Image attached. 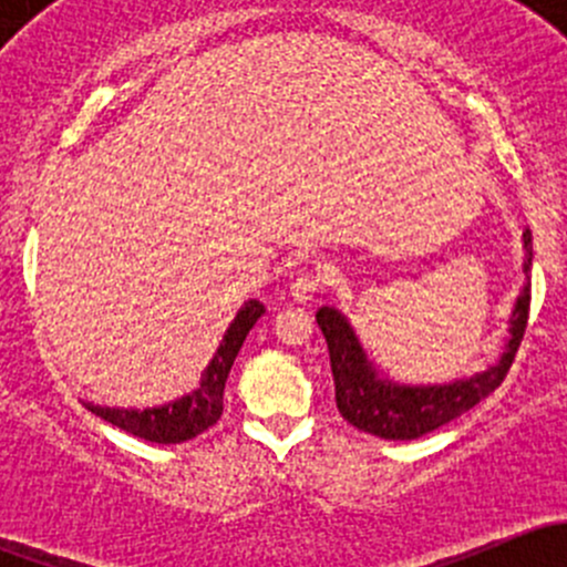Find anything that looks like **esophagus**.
I'll return each mask as SVG.
<instances>
[{
    "mask_svg": "<svg viewBox=\"0 0 567 567\" xmlns=\"http://www.w3.org/2000/svg\"><path fill=\"white\" fill-rule=\"evenodd\" d=\"M320 290H323V279L318 274H301L290 282V296H293L296 305H307V301L316 299Z\"/></svg>",
    "mask_w": 567,
    "mask_h": 567,
    "instance_id": "esophagus-1",
    "label": "esophagus"
}]
</instances>
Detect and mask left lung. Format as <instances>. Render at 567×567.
Listing matches in <instances>:
<instances>
[{
    "label": "left lung",
    "instance_id": "left-lung-1",
    "mask_svg": "<svg viewBox=\"0 0 567 567\" xmlns=\"http://www.w3.org/2000/svg\"><path fill=\"white\" fill-rule=\"evenodd\" d=\"M524 274L532 271V233H524ZM529 285H524L511 318V340H507L502 359L494 368L483 370L474 379L455 381L444 386H398L381 381L373 364L364 357L357 334L348 320L331 307H320L318 326L326 337L331 359V375H334V398L340 414L359 431L392 442H411L436 427L447 425L455 416L466 414L468 409L488 398L496 386L505 381L518 346L524 340L529 318Z\"/></svg>",
    "mask_w": 567,
    "mask_h": 567
}]
</instances>
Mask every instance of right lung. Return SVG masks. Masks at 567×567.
Returning a JSON list of instances; mask_svg holds the SVG:
<instances>
[{
	"label": "right lung",
	"instance_id": "obj_1",
	"mask_svg": "<svg viewBox=\"0 0 567 567\" xmlns=\"http://www.w3.org/2000/svg\"><path fill=\"white\" fill-rule=\"evenodd\" d=\"M262 316L260 301H247L238 312L236 320L227 329L225 340H221L219 351L210 359L208 370L203 373V381L192 394L175 400V403L162 405V409H145V411H128V409H106V405H93L87 403V409L93 411L101 420L112 422L120 431L131 433V436H140L145 442L156 444H181L186 439L199 436V433L208 431L210 425H216V420L221 416V403H225V381L230 375L233 362H236L238 351H241L244 340H247L249 329L257 323V318Z\"/></svg>",
	"mask_w": 567,
	"mask_h": 567
}]
</instances>
